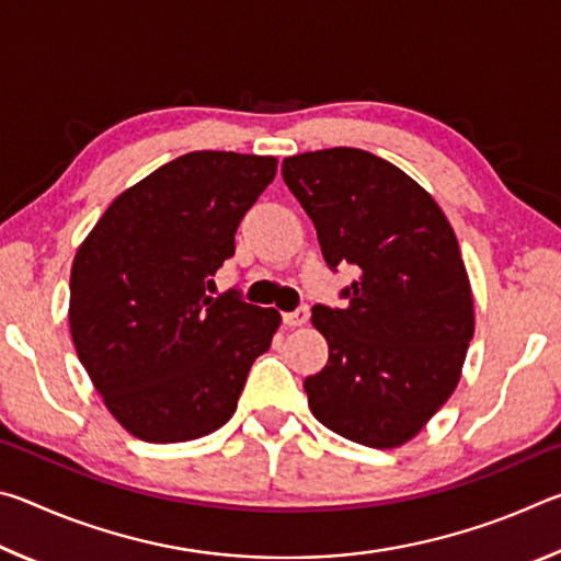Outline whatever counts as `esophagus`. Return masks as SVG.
<instances>
[{
  "label": "esophagus",
  "instance_id": "1",
  "mask_svg": "<svg viewBox=\"0 0 561 561\" xmlns=\"http://www.w3.org/2000/svg\"><path fill=\"white\" fill-rule=\"evenodd\" d=\"M309 321V307H299V309H294V311H287V314H284V324L287 327H304Z\"/></svg>",
  "mask_w": 561,
  "mask_h": 561
}]
</instances>
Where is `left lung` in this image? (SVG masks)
<instances>
[{
  "mask_svg": "<svg viewBox=\"0 0 561 561\" xmlns=\"http://www.w3.org/2000/svg\"><path fill=\"white\" fill-rule=\"evenodd\" d=\"M282 178L329 267H358L344 309H311L329 344L327 366L304 381L311 413L348 440L398 448L455 391L474 331L453 227L431 193L368 150L284 158Z\"/></svg>",
  "mask_w": 561,
  "mask_h": 561,
  "instance_id": "obj_1",
  "label": "left lung"
}]
</instances>
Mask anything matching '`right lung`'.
Masks as SVG:
<instances>
[{
  "instance_id": "right-lung-1",
  "label": "right lung",
  "mask_w": 561,
  "mask_h": 561,
  "mask_svg": "<svg viewBox=\"0 0 561 561\" xmlns=\"http://www.w3.org/2000/svg\"><path fill=\"white\" fill-rule=\"evenodd\" d=\"M274 175L272 156L185 153L121 193L76 250V354L136 438L185 443L222 428L272 346L277 309L207 289Z\"/></svg>"
}]
</instances>
